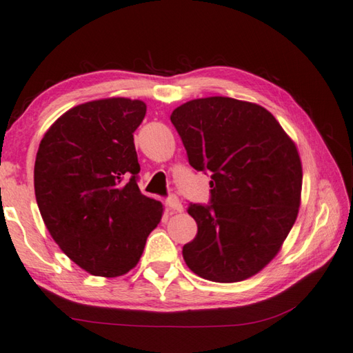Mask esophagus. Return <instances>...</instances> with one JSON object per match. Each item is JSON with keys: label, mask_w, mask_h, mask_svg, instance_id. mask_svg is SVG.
Segmentation results:
<instances>
[{"label": "esophagus", "mask_w": 353, "mask_h": 353, "mask_svg": "<svg viewBox=\"0 0 353 353\" xmlns=\"http://www.w3.org/2000/svg\"><path fill=\"white\" fill-rule=\"evenodd\" d=\"M165 203H166V207H168L172 211H182L183 210L181 201H179L176 196H170L168 199H166Z\"/></svg>", "instance_id": "esophagus-1"}]
</instances>
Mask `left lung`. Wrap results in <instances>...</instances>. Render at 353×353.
<instances>
[{"label": "left lung", "instance_id": "8db88e82", "mask_svg": "<svg viewBox=\"0 0 353 353\" xmlns=\"http://www.w3.org/2000/svg\"><path fill=\"white\" fill-rule=\"evenodd\" d=\"M171 123L188 162L208 172L210 205L190 203L196 238L182 254L191 272L238 283L261 272L298 216L303 168L296 146L264 108L230 97L176 108Z\"/></svg>", "mask_w": 353, "mask_h": 353}]
</instances>
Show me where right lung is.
I'll list each match as a JSON object with an SVG mask.
<instances>
[{
  "mask_svg": "<svg viewBox=\"0 0 353 353\" xmlns=\"http://www.w3.org/2000/svg\"><path fill=\"white\" fill-rule=\"evenodd\" d=\"M140 100L88 101L49 128L37 152L34 185L50 236L94 276H121L137 265L163 207L139 190L134 131Z\"/></svg>",
  "mask_w": 353,
  "mask_h": 353,
  "instance_id": "obj_1",
  "label": "right lung"
}]
</instances>
